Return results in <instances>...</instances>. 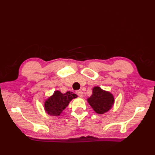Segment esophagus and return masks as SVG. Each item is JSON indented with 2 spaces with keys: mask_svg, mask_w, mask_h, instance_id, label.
Instances as JSON below:
<instances>
[{
  "mask_svg": "<svg viewBox=\"0 0 155 155\" xmlns=\"http://www.w3.org/2000/svg\"><path fill=\"white\" fill-rule=\"evenodd\" d=\"M77 93V94L78 95V96L79 97H81V98L83 97V93L81 91H77V93Z\"/></svg>",
  "mask_w": 155,
  "mask_h": 155,
  "instance_id": "34e87169",
  "label": "esophagus"
}]
</instances>
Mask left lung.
<instances>
[{
    "label": "left lung",
    "instance_id": "left-lung-1",
    "mask_svg": "<svg viewBox=\"0 0 155 155\" xmlns=\"http://www.w3.org/2000/svg\"><path fill=\"white\" fill-rule=\"evenodd\" d=\"M88 103L98 114H104L109 110L114 103L113 95L103 91L99 87L93 88V94L87 99Z\"/></svg>",
    "mask_w": 155,
    "mask_h": 155
}]
</instances>
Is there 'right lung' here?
Wrapping results in <instances>:
<instances>
[{
	"instance_id": "obj_1",
	"label": "right lung",
	"mask_w": 155,
	"mask_h": 155,
	"mask_svg": "<svg viewBox=\"0 0 155 155\" xmlns=\"http://www.w3.org/2000/svg\"><path fill=\"white\" fill-rule=\"evenodd\" d=\"M77 97V95L68 91L64 94L61 91H56L54 94L45 103V109L47 113L52 116H59L64 108L67 107L72 99Z\"/></svg>"
}]
</instances>
